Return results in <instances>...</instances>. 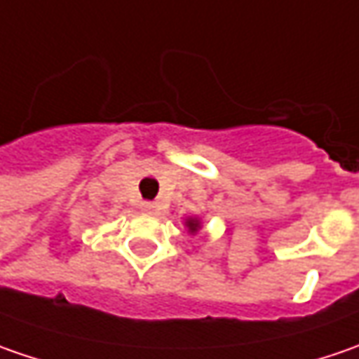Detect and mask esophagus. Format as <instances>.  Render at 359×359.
I'll use <instances>...</instances> for the list:
<instances>
[{"label": "esophagus", "instance_id": "1", "mask_svg": "<svg viewBox=\"0 0 359 359\" xmlns=\"http://www.w3.org/2000/svg\"><path fill=\"white\" fill-rule=\"evenodd\" d=\"M145 212H154V203H144Z\"/></svg>", "mask_w": 359, "mask_h": 359}]
</instances>
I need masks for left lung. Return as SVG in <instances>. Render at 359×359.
<instances>
[{
    "label": "left lung",
    "mask_w": 359,
    "mask_h": 359,
    "mask_svg": "<svg viewBox=\"0 0 359 359\" xmlns=\"http://www.w3.org/2000/svg\"><path fill=\"white\" fill-rule=\"evenodd\" d=\"M186 226L189 228V231L194 233V231H198V229H200V219H198V217H189V219L186 222Z\"/></svg>",
    "instance_id": "1"
}]
</instances>
